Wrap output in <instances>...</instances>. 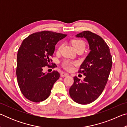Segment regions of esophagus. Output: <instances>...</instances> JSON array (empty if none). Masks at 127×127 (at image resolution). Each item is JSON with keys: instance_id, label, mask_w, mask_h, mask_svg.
<instances>
[{"instance_id": "34e87169", "label": "esophagus", "mask_w": 127, "mask_h": 127, "mask_svg": "<svg viewBox=\"0 0 127 127\" xmlns=\"http://www.w3.org/2000/svg\"><path fill=\"white\" fill-rule=\"evenodd\" d=\"M68 74L66 73H65V72H62V73H61V76L62 77H66L68 76Z\"/></svg>"}]
</instances>
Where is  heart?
<instances>
[{"label": "heart", "instance_id": "heart-1", "mask_svg": "<svg viewBox=\"0 0 127 127\" xmlns=\"http://www.w3.org/2000/svg\"><path fill=\"white\" fill-rule=\"evenodd\" d=\"M71 43L73 46L74 47V48L76 51L79 50L83 51L85 50L86 44L84 41L80 39H74L71 41ZM62 48V44L59 45V46L57 48V52H60ZM76 64V63L74 62L70 61L69 60H65V61H63V63H62V65H63V68H65V69L69 70L72 69L73 66V65H75Z\"/></svg>", "mask_w": 127, "mask_h": 127}]
</instances>
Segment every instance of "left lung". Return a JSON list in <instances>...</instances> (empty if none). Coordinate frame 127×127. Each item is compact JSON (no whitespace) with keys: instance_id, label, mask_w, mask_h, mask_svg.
<instances>
[{"instance_id":"8db88e82","label":"left lung","mask_w":127,"mask_h":127,"mask_svg":"<svg viewBox=\"0 0 127 127\" xmlns=\"http://www.w3.org/2000/svg\"><path fill=\"white\" fill-rule=\"evenodd\" d=\"M76 37L86 38L90 52L78 70L86 77L81 82L74 77L69 95L74 101L86 105L97 99L104 90L112 66V57L106 42L97 34L85 31Z\"/></svg>"}]
</instances>
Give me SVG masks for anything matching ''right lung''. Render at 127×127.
Masks as SVG:
<instances>
[{"label": "right lung", "mask_w": 127, "mask_h": 127, "mask_svg": "<svg viewBox=\"0 0 127 127\" xmlns=\"http://www.w3.org/2000/svg\"><path fill=\"white\" fill-rule=\"evenodd\" d=\"M65 34L49 31L33 33L25 38L18 49L17 58L16 75L21 92L28 100L38 102L46 100L50 95L53 85L60 74L54 70L44 73L45 66H50L55 46Z\"/></svg>", "instance_id": "1"}]
</instances>
